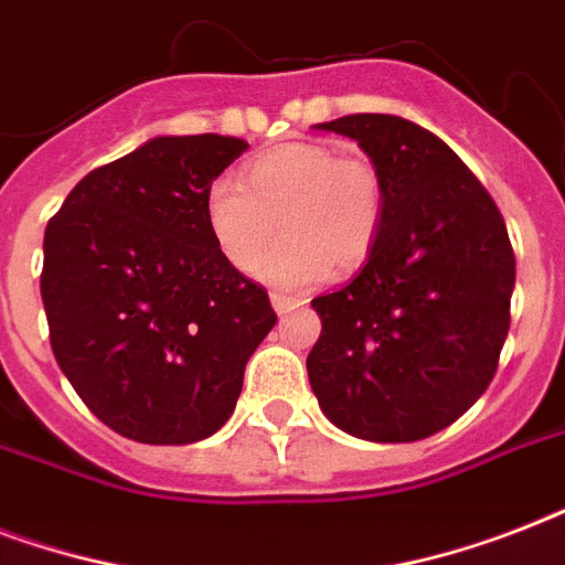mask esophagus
Wrapping results in <instances>:
<instances>
[{"mask_svg":"<svg viewBox=\"0 0 565 565\" xmlns=\"http://www.w3.org/2000/svg\"><path fill=\"white\" fill-rule=\"evenodd\" d=\"M269 299H273V308L278 310V313H290L292 308H299V299H292L287 292H273Z\"/></svg>","mask_w":565,"mask_h":565,"instance_id":"esophagus-1","label":"esophagus"}]
</instances>
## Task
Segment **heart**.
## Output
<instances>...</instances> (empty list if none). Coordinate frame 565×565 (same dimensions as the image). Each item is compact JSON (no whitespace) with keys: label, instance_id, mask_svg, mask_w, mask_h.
<instances>
[{"label":"heart","instance_id":"obj_1","mask_svg":"<svg viewBox=\"0 0 565 565\" xmlns=\"http://www.w3.org/2000/svg\"><path fill=\"white\" fill-rule=\"evenodd\" d=\"M386 184L370 158L322 143H284L257 154L204 195L213 246L237 273H252L278 230L285 239L257 267L273 287H310L328 266L354 273L384 228Z\"/></svg>","mask_w":565,"mask_h":565}]
</instances>
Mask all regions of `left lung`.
<instances>
[{
  "label": "left lung",
  "mask_w": 565,
  "mask_h": 565,
  "mask_svg": "<svg viewBox=\"0 0 565 565\" xmlns=\"http://www.w3.org/2000/svg\"><path fill=\"white\" fill-rule=\"evenodd\" d=\"M319 128L370 154L386 213L361 275L310 301L322 319L310 386L352 437L425 439L460 419L499 370L516 284L508 225L472 170L411 119L349 114Z\"/></svg>",
  "instance_id": "1"
}]
</instances>
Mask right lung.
<instances>
[{
    "mask_svg": "<svg viewBox=\"0 0 565 565\" xmlns=\"http://www.w3.org/2000/svg\"><path fill=\"white\" fill-rule=\"evenodd\" d=\"M246 149L237 137H154L87 172L49 220V343L93 416L122 437L184 446L220 430L278 319L204 225L207 188Z\"/></svg>",
    "mask_w": 565,
    "mask_h": 565,
    "instance_id": "add662e5",
    "label": "right lung"
}]
</instances>
